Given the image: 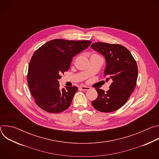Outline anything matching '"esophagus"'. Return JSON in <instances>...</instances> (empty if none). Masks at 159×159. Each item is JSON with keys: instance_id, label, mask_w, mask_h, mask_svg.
Masks as SVG:
<instances>
[{"instance_id": "obj_1", "label": "esophagus", "mask_w": 159, "mask_h": 159, "mask_svg": "<svg viewBox=\"0 0 159 159\" xmlns=\"http://www.w3.org/2000/svg\"><path fill=\"white\" fill-rule=\"evenodd\" d=\"M80 89L82 90H89L90 88L89 87H86V86H80Z\"/></svg>"}]
</instances>
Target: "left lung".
Instances as JSON below:
<instances>
[{
    "mask_svg": "<svg viewBox=\"0 0 159 159\" xmlns=\"http://www.w3.org/2000/svg\"><path fill=\"white\" fill-rule=\"evenodd\" d=\"M103 55L106 61L104 75L112 82L106 93L96 89L98 96L93 101L99 111L110 112L122 107L129 99L137 84L138 66L130 52L122 45L98 42L90 46Z\"/></svg>",
    "mask_w": 159,
    "mask_h": 159,
    "instance_id": "left-lung-1",
    "label": "left lung"
}]
</instances>
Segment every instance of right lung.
<instances>
[{
  "label": "right lung",
  "instance_id": "add662e5",
  "mask_svg": "<svg viewBox=\"0 0 159 159\" xmlns=\"http://www.w3.org/2000/svg\"><path fill=\"white\" fill-rule=\"evenodd\" d=\"M91 43L55 39L44 43L34 52L28 66V84L40 108L51 113L69 108L78 89L73 86L60 89L58 80L61 74L69 70L72 58Z\"/></svg>",
  "mask_w": 159,
  "mask_h": 159
}]
</instances>
